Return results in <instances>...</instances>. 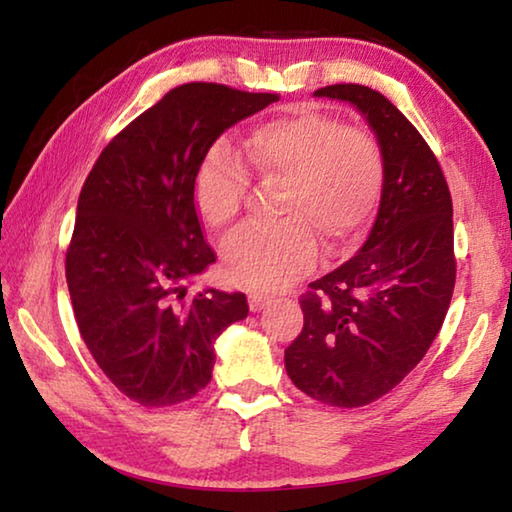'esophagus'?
Wrapping results in <instances>:
<instances>
[{
    "instance_id": "obj_1",
    "label": "esophagus",
    "mask_w": 512,
    "mask_h": 512,
    "mask_svg": "<svg viewBox=\"0 0 512 512\" xmlns=\"http://www.w3.org/2000/svg\"><path fill=\"white\" fill-rule=\"evenodd\" d=\"M271 302H273V298L266 296V293H250V296H248L250 311H262V309L271 305Z\"/></svg>"
}]
</instances>
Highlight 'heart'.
I'll list each match as a JSON object with an SVG mask.
<instances>
[{"instance_id":"heart-1","label":"heart","mask_w":512,"mask_h":512,"mask_svg":"<svg viewBox=\"0 0 512 512\" xmlns=\"http://www.w3.org/2000/svg\"><path fill=\"white\" fill-rule=\"evenodd\" d=\"M257 178L282 185L280 223L244 230L223 250L225 273L239 287L284 289L325 255H343L375 216L386 187V155L366 128L339 117L293 110L257 124L246 140ZM248 194V173L228 144L205 151L194 176V205L214 230L237 223Z\"/></svg>"}]
</instances>
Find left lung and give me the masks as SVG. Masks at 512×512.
I'll return each instance as SVG.
<instances>
[{
    "label": "left lung",
    "mask_w": 512,
    "mask_h": 512,
    "mask_svg": "<svg viewBox=\"0 0 512 512\" xmlns=\"http://www.w3.org/2000/svg\"><path fill=\"white\" fill-rule=\"evenodd\" d=\"M316 97L350 101L386 155V187L366 244L300 296L305 325L284 366L302 393L357 409L418 366L443 327L456 282L452 194L438 158L384 94L339 83Z\"/></svg>",
    "instance_id": "8db88e82"
}]
</instances>
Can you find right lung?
<instances>
[{"instance_id":"right-lung-1","label":"right lung","mask_w":512,"mask_h":512,"mask_svg":"<svg viewBox=\"0 0 512 512\" xmlns=\"http://www.w3.org/2000/svg\"><path fill=\"white\" fill-rule=\"evenodd\" d=\"M277 101L221 83H185L119 131L85 178L65 277L94 361L128 400L173 406L212 379L214 341L248 316L244 293L189 284L216 262L194 176L225 128Z\"/></svg>"}]
</instances>
